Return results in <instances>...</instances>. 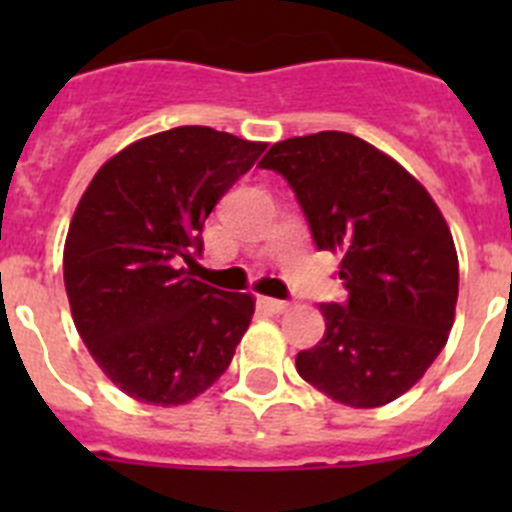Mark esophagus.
Segmentation results:
<instances>
[{"label": "esophagus", "instance_id": "34e87169", "mask_svg": "<svg viewBox=\"0 0 512 512\" xmlns=\"http://www.w3.org/2000/svg\"><path fill=\"white\" fill-rule=\"evenodd\" d=\"M266 305H269L274 312L289 310V302L287 300H266Z\"/></svg>", "mask_w": 512, "mask_h": 512}]
</instances>
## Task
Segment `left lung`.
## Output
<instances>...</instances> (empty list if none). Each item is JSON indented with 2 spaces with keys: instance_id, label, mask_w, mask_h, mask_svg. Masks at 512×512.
I'll list each match as a JSON object with an SVG mask.
<instances>
[{
  "instance_id": "8db88e82",
  "label": "left lung",
  "mask_w": 512,
  "mask_h": 512,
  "mask_svg": "<svg viewBox=\"0 0 512 512\" xmlns=\"http://www.w3.org/2000/svg\"><path fill=\"white\" fill-rule=\"evenodd\" d=\"M261 169L295 192L320 251L341 253L346 302H325L318 346L297 372L336 402L379 408L413 387L449 341L459 259L423 184L351 133L274 143Z\"/></svg>"
}]
</instances>
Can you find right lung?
Instances as JSON below:
<instances>
[{"label":"right lung","instance_id":"add662e5","mask_svg":"<svg viewBox=\"0 0 512 512\" xmlns=\"http://www.w3.org/2000/svg\"><path fill=\"white\" fill-rule=\"evenodd\" d=\"M266 143L184 125L135 140L94 174L71 217L63 282L81 341L112 384L184 405L233 361L253 297L192 279L202 225Z\"/></svg>","mask_w":512,"mask_h":512}]
</instances>
